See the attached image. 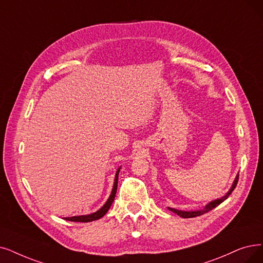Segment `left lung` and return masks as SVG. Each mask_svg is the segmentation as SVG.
<instances>
[{"label":"left lung","mask_w":263,"mask_h":263,"mask_svg":"<svg viewBox=\"0 0 263 263\" xmlns=\"http://www.w3.org/2000/svg\"><path fill=\"white\" fill-rule=\"evenodd\" d=\"M237 181H238V174H237L236 177H235V179H234V181H233L232 186L230 187V190L227 192L226 195H223L222 197H220V198L215 199V201L209 202L208 204L205 205L204 208L198 209V211H190V212H186V211H179V209H175V208H171V207H168V209H170V211H172L173 213L177 214L178 216L182 217V218H193V217L201 216V215H203V214H206V213H208V212H211L212 209H214L215 207H217L218 205L221 204L223 201H226V199L230 196V194L232 193V191L235 189V186H236V184H237Z\"/></svg>","instance_id":"8db88e82"}]
</instances>
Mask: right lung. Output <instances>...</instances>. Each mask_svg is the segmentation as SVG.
I'll list each match as a JSON object with an SVG mask.
<instances>
[{"label": "right lung", "mask_w": 263, "mask_h": 263, "mask_svg": "<svg viewBox=\"0 0 263 263\" xmlns=\"http://www.w3.org/2000/svg\"><path fill=\"white\" fill-rule=\"evenodd\" d=\"M121 167L118 168L117 174H115V178H114V183H113V187H112V191L111 194L109 196V198L107 199V202L103 204V206L98 209L97 212L89 214V215H82V216H73V217H66L64 219L68 220V221H73V222H90V221H95V220H98L100 218H102L104 215L107 214V212L110 209L113 201H114V197L115 194H117V190H118V179H119V173H120Z\"/></svg>", "instance_id": "obj_1"}]
</instances>
